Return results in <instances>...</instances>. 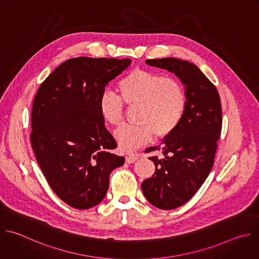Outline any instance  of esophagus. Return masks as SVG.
Listing matches in <instances>:
<instances>
[{
    "mask_svg": "<svg viewBox=\"0 0 259 259\" xmlns=\"http://www.w3.org/2000/svg\"><path fill=\"white\" fill-rule=\"evenodd\" d=\"M125 159H126V162H128V163H132V162H134L136 159H138V154H130V155H126V156H125Z\"/></svg>",
    "mask_w": 259,
    "mask_h": 259,
    "instance_id": "esophagus-1",
    "label": "esophagus"
}]
</instances>
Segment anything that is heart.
Instances as JSON below:
<instances>
[{"mask_svg":"<svg viewBox=\"0 0 259 259\" xmlns=\"http://www.w3.org/2000/svg\"><path fill=\"white\" fill-rule=\"evenodd\" d=\"M120 96L104 92L99 100L103 119L119 126L124 119V105L141 106L138 126H123L115 132L119 147L131 152L154 139L173 133L182 121L187 98L182 84L175 78L147 71L134 70L118 84Z\"/></svg>","mask_w":259,"mask_h":259,"instance_id":"obj_1","label":"heart"}]
</instances>
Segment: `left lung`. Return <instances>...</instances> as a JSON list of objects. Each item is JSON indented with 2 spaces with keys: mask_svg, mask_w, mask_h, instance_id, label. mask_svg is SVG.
<instances>
[{
  "mask_svg": "<svg viewBox=\"0 0 259 259\" xmlns=\"http://www.w3.org/2000/svg\"><path fill=\"white\" fill-rule=\"evenodd\" d=\"M149 66L173 72L185 85L187 104L176 130L160 145L145 152L160 151L161 157H148L154 174L141 188L145 198L160 209H174L193 197L213 165L222 131V106L215 86L194 64L176 58L149 59Z\"/></svg>",
  "mask_w": 259,
  "mask_h": 259,
  "instance_id": "1",
  "label": "left lung"
}]
</instances>
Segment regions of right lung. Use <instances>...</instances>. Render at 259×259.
I'll return each instance as SVG.
<instances>
[{
	"mask_svg": "<svg viewBox=\"0 0 259 259\" xmlns=\"http://www.w3.org/2000/svg\"><path fill=\"white\" fill-rule=\"evenodd\" d=\"M130 59L72 58L40 84L31 111L30 142L42 174L56 195L77 209L99 204L111 171L125 157L105 126L99 100L106 85Z\"/></svg>",
	"mask_w": 259,
	"mask_h": 259,
	"instance_id": "obj_1",
	"label": "right lung"
}]
</instances>
